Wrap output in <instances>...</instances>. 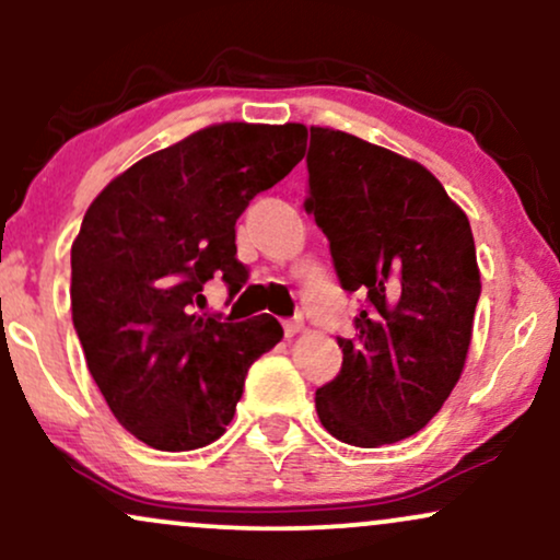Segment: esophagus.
Segmentation results:
<instances>
[{
	"instance_id": "1",
	"label": "esophagus",
	"mask_w": 560,
	"mask_h": 560,
	"mask_svg": "<svg viewBox=\"0 0 560 560\" xmlns=\"http://www.w3.org/2000/svg\"><path fill=\"white\" fill-rule=\"evenodd\" d=\"M305 329V324H302V318H289L284 320V334L287 337H294V334H300Z\"/></svg>"
}]
</instances>
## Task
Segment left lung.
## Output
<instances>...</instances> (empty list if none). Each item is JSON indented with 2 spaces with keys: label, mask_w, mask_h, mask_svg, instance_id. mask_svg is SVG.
I'll return each mask as SVG.
<instances>
[{
  "label": "left lung",
  "mask_w": 560,
  "mask_h": 560,
  "mask_svg": "<svg viewBox=\"0 0 560 560\" xmlns=\"http://www.w3.org/2000/svg\"><path fill=\"white\" fill-rule=\"evenodd\" d=\"M307 186L339 284L365 294L318 419L347 445H392L434 419L464 371L481 294L471 226L423 165L334 128L311 126Z\"/></svg>",
  "instance_id": "8db88e82"
}]
</instances>
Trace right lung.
Returning a JSON list of instances; mask_svg holds the SVG:
<instances>
[{
  "label": "right lung",
  "mask_w": 560,
  "mask_h": 560,
  "mask_svg": "<svg viewBox=\"0 0 560 560\" xmlns=\"http://www.w3.org/2000/svg\"><path fill=\"white\" fill-rule=\"evenodd\" d=\"M300 124H218L141 158L89 205L70 249V311L120 427L182 453L215 442L279 320L199 316L205 281L244 284L236 218L305 155Z\"/></svg>",
  "instance_id": "right-lung-1"
}]
</instances>
